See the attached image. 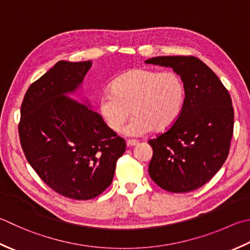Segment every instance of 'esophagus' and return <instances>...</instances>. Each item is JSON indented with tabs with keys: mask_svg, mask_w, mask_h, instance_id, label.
Segmentation results:
<instances>
[{
	"mask_svg": "<svg viewBox=\"0 0 250 250\" xmlns=\"http://www.w3.org/2000/svg\"><path fill=\"white\" fill-rule=\"evenodd\" d=\"M138 144H139L138 140H128V141H126V145H128V146H135Z\"/></svg>",
	"mask_w": 250,
	"mask_h": 250,
	"instance_id": "obj_1",
	"label": "esophagus"
}]
</instances>
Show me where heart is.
<instances>
[{
    "instance_id": "1",
    "label": "heart",
    "mask_w": 250,
    "mask_h": 250,
    "mask_svg": "<svg viewBox=\"0 0 250 250\" xmlns=\"http://www.w3.org/2000/svg\"><path fill=\"white\" fill-rule=\"evenodd\" d=\"M185 85L177 72L138 68L124 73L111 83L110 92L99 97L103 120L118 132L132 112L134 117L124 129L129 136H141L151 130L166 131L182 111Z\"/></svg>"
}]
</instances>
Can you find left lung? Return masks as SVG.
Here are the masks:
<instances>
[{
    "mask_svg": "<svg viewBox=\"0 0 250 250\" xmlns=\"http://www.w3.org/2000/svg\"><path fill=\"white\" fill-rule=\"evenodd\" d=\"M146 63L171 67L185 85L182 111L173 125L150 139L151 180L168 192L202 188L228 158L234 128L232 100L210 68L194 56H158Z\"/></svg>",
    "mask_w": 250,
    "mask_h": 250,
    "instance_id": "obj_1",
    "label": "left lung"
}]
</instances>
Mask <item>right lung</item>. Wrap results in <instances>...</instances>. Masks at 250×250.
<instances>
[{
  "label": "right lung",
  "mask_w": 250,
  "mask_h": 250,
  "mask_svg": "<svg viewBox=\"0 0 250 250\" xmlns=\"http://www.w3.org/2000/svg\"><path fill=\"white\" fill-rule=\"evenodd\" d=\"M92 66L90 61H60L24 94L19 139L39 177L62 196L86 200L111 184L125 140L101 115L68 97Z\"/></svg>",
  "instance_id": "obj_1"
}]
</instances>
